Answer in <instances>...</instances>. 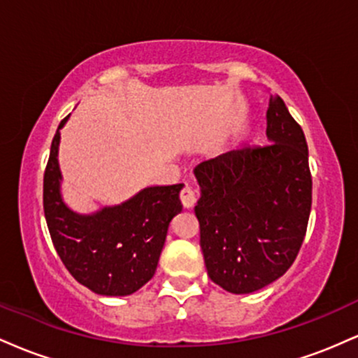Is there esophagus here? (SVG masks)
<instances>
[{
    "instance_id": "obj_1",
    "label": "esophagus",
    "mask_w": 358,
    "mask_h": 358,
    "mask_svg": "<svg viewBox=\"0 0 358 358\" xmlns=\"http://www.w3.org/2000/svg\"><path fill=\"white\" fill-rule=\"evenodd\" d=\"M180 200H182L185 208H192L199 200V193L193 190L192 187H183L182 193H180Z\"/></svg>"
}]
</instances>
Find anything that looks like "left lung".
Wrapping results in <instances>:
<instances>
[{
  "label": "left lung",
  "mask_w": 358,
  "mask_h": 358,
  "mask_svg": "<svg viewBox=\"0 0 358 358\" xmlns=\"http://www.w3.org/2000/svg\"><path fill=\"white\" fill-rule=\"evenodd\" d=\"M268 145L242 146L195 166L208 276L234 294L281 278L296 259L311 210V173L301 126L269 97Z\"/></svg>",
  "instance_id": "obj_1"
}]
</instances>
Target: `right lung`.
<instances>
[{"mask_svg":"<svg viewBox=\"0 0 358 358\" xmlns=\"http://www.w3.org/2000/svg\"><path fill=\"white\" fill-rule=\"evenodd\" d=\"M60 122L43 176V210L57 254L80 285L102 296H127L153 278L168 225L182 212L183 185L146 187L126 202L77 213L62 199Z\"/></svg>","mask_w":358,"mask_h":358,"instance_id":"1","label":"right lung"}]
</instances>
